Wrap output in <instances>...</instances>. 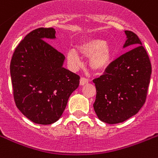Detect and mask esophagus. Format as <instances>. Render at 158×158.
<instances>
[{
	"label": "esophagus",
	"mask_w": 158,
	"mask_h": 158,
	"mask_svg": "<svg viewBox=\"0 0 158 158\" xmlns=\"http://www.w3.org/2000/svg\"><path fill=\"white\" fill-rule=\"evenodd\" d=\"M88 83V79L85 77H82L81 79H80V85H84L86 83Z\"/></svg>",
	"instance_id": "esophagus-1"
}]
</instances>
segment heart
Returning a JSON list of instances; mask_svg holds the SVG:
<instances>
[{
  "mask_svg": "<svg viewBox=\"0 0 158 158\" xmlns=\"http://www.w3.org/2000/svg\"><path fill=\"white\" fill-rule=\"evenodd\" d=\"M79 52L85 57H90L89 65L92 70L101 72L106 70L111 63L112 49L108 43L100 39H88L82 42L78 47ZM68 61L72 66H78L81 61L76 50H68Z\"/></svg>",
  "mask_w": 158,
  "mask_h": 158,
  "instance_id": "1",
  "label": "heart"
}]
</instances>
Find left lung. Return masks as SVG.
<instances>
[{
  "mask_svg": "<svg viewBox=\"0 0 158 158\" xmlns=\"http://www.w3.org/2000/svg\"><path fill=\"white\" fill-rule=\"evenodd\" d=\"M123 48H132L110 64L93 79L97 97L93 107L100 120L109 124L123 123L136 114L145 102L152 66L136 34L125 31Z\"/></svg>",
  "mask_w": 158,
  "mask_h": 158,
  "instance_id": "1",
  "label": "left lung"
}]
</instances>
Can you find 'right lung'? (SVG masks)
Returning <instances> with one entry per match:
<instances>
[{
    "mask_svg": "<svg viewBox=\"0 0 158 158\" xmlns=\"http://www.w3.org/2000/svg\"><path fill=\"white\" fill-rule=\"evenodd\" d=\"M52 27L37 28L24 37L10 61L14 99L22 114L35 123L57 122L80 77L63 67L65 56L44 40L54 39Z\"/></svg>",
    "mask_w": 158,
    "mask_h": 158,
    "instance_id": "1",
    "label": "right lung"
}]
</instances>
